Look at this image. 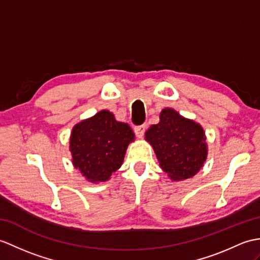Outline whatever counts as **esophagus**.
<instances>
[{
	"mask_svg": "<svg viewBox=\"0 0 260 260\" xmlns=\"http://www.w3.org/2000/svg\"><path fill=\"white\" fill-rule=\"evenodd\" d=\"M145 129H146V125L143 124V125H138V126H135L134 127V132L137 137H143L144 136V133H145Z\"/></svg>",
	"mask_w": 260,
	"mask_h": 260,
	"instance_id": "obj_1",
	"label": "esophagus"
}]
</instances>
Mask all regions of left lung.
I'll use <instances>...</instances> for the list:
<instances>
[{"instance_id": "obj_1", "label": "left lung", "mask_w": 260, "mask_h": 260, "mask_svg": "<svg viewBox=\"0 0 260 260\" xmlns=\"http://www.w3.org/2000/svg\"><path fill=\"white\" fill-rule=\"evenodd\" d=\"M152 145L161 170L173 180L190 178L207 158V143L203 127L174 111L164 108L159 123L145 133Z\"/></svg>"}]
</instances>
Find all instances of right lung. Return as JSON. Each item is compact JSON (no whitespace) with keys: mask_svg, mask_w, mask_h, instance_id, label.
Masks as SVG:
<instances>
[{"mask_svg":"<svg viewBox=\"0 0 260 260\" xmlns=\"http://www.w3.org/2000/svg\"><path fill=\"white\" fill-rule=\"evenodd\" d=\"M134 138L128 124L117 122L110 111H101L72 129V161L88 182H106L122 166Z\"/></svg>","mask_w":260,"mask_h":260,"instance_id":"1","label":"right lung"}]
</instances>
